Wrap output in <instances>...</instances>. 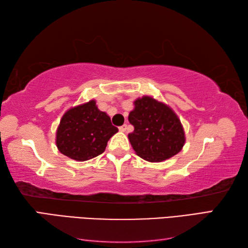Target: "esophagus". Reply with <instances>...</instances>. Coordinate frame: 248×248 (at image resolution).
Here are the masks:
<instances>
[{
    "label": "esophagus",
    "mask_w": 248,
    "mask_h": 248,
    "mask_svg": "<svg viewBox=\"0 0 248 248\" xmlns=\"http://www.w3.org/2000/svg\"><path fill=\"white\" fill-rule=\"evenodd\" d=\"M127 128H128L127 124H123L119 127V131L120 132H125V131H127Z\"/></svg>",
    "instance_id": "esophagus-1"
}]
</instances>
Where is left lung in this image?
<instances>
[{
	"label": "left lung",
	"mask_w": 248,
	"mask_h": 248,
	"mask_svg": "<svg viewBox=\"0 0 248 248\" xmlns=\"http://www.w3.org/2000/svg\"><path fill=\"white\" fill-rule=\"evenodd\" d=\"M134 127L128 138L134 151L148 162H162L180 152L186 135L180 119L165 103L149 96L134 101L129 114Z\"/></svg>",
	"instance_id": "obj_1"
}]
</instances>
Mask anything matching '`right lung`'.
<instances>
[{"label":"right lung","instance_id":"right-lung-1","mask_svg":"<svg viewBox=\"0 0 248 248\" xmlns=\"http://www.w3.org/2000/svg\"><path fill=\"white\" fill-rule=\"evenodd\" d=\"M117 132L109 116L91 100L62 115L56 130V146L64 155L83 162L104 152L108 140Z\"/></svg>","mask_w":248,"mask_h":248}]
</instances>
